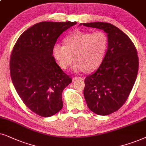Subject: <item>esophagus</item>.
Here are the masks:
<instances>
[{
    "instance_id": "1",
    "label": "esophagus",
    "mask_w": 146,
    "mask_h": 146,
    "mask_svg": "<svg viewBox=\"0 0 146 146\" xmlns=\"http://www.w3.org/2000/svg\"><path fill=\"white\" fill-rule=\"evenodd\" d=\"M77 79H83V77H74L73 78V81L77 80Z\"/></svg>"
}]
</instances>
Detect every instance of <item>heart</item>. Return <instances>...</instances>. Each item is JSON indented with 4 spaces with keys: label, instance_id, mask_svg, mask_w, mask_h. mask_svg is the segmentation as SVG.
<instances>
[{
    "label": "heart",
    "instance_id": "b5f03b06",
    "mask_svg": "<svg viewBox=\"0 0 146 146\" xmlns=\"http://www.w3.org/2000/svg\"><path fill=\"white\" fill-rule=\"evenodd\" d=\"M64 41L65 45H54L53 55L63 69H67L75 59V71L96 70L104 61L109 44L108 35L102 31H77L67 36Z\"/></svg>",
    "mask_w": 146,
    "mask_h": 146
}]
</instances>
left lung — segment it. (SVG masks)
Returning a JSON list of instances; mask_svg holds the SVG:
<instances>
[{
    "label": "left lung",
    "instance_id": "obj_1",
    "mask_svg": "<svg viewBox=\"0 0 146 146\" xmlns=\"http://www.w3.org/2000/svg\"><path fill=\"white\" fill-rule=\"evenodd\" d=\"M83 25L102 29L108 34L106 55L98 70L85 77L83 94L89 110L98 115H110L125 104L136 80L139 68L136 48L127 35L110 23Z\"/></svg>",
    "mask_w": 146,
    "mask_h": 146
}]
</instances>
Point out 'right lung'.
<instances>
[{
	"label": "right lung",
	"instance_id": "right-lung-1",
	"mask_svg": "<svg viewBox=\"0 0 146 146\" xmlns=\"http://www.w3.org/2000/svg\"><path fill=\"white\" fill-rule=\"evenodd\" d=\"M77 22H40L25 31L10 58L13 83L23 103L41 117H50L63 108L62 93L71 83L55 62L53 48L62 33Z\"/></svg>",
	"mask_w": 146,
	"mask_h": 146
}]
</instances>
